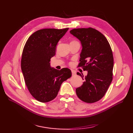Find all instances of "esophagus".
Returning <instances> with one entry per match:
<instances>
[{
  "mask_svg": "<svg viewBox=\"0 0 133 133\" xmlns=\"http://www.w3.org/2000/svg\"><path fill=\"white\" fill-rule=\"evenodd\" d=\"M71 72H72V75H76V72L74 70H71Z\"/></svg>",
  "mask_w": 133,
  "mask_h": 133,
  "instance_id": "esophagus-1",
  "label": "esophagus"
}]
</instances>
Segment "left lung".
Wrapping results in <instances>:
<instances>
[{"label":"left lung","instance_id":"left-lung-1","mask_svg":"<svg viewBox=\"0 0 133 133\" xmlns=\"http://www.w3.org/2000/svg\"><path fill=\"white\" fill-rule=\"evenodd\" d=\"M70 34L81 41L82 47L78 67L87 71L81 87L76 93L81 100L94 103L105 95L112 80L114 59L110 45L102 34L92 28L72 29Z\"/></svg>","mask_w":133,"mask_h":133}]
</instances>
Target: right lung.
I'll return each instance as SVG.
<instances>
[{
    "mask_svg": "<svg viewBox=\"0 0 133 133\" xmlns=\"http://www.w3.org/2000/svg\"><path fill=\"white\" fill-rule=\"evenodd\" d=\"M44 29L36 31L27 41L22 53L21 69L30 94L41 102L57 96L62 83L71 77L68 68L56 70L50 66L59 41L68 31Z\"/></svg>",
    "mask_w": 133,
    "mask_h": 133,
    "instance_id": "1",
    "label": "right lung"
}]
</instances>
